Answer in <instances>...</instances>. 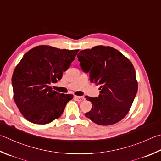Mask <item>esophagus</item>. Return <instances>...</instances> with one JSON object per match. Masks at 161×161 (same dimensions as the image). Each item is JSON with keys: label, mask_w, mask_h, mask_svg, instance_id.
Instances as JSON below:
<instances>
[{"label": "esophagus", "mask_w": 161, "mask_h": 161, "mask_svg": "<svg viewBox=\"0 0 161 161\" xmlns=\"http://www.w3.org/2000/svg\"><path fill=\"white\" fill-rule=\"evenodd\" d=\"M75 98L76 99L77 101H81V100H84V97H82V96H75Z\"/></svg>", "instance_id": "34e87169"}]
</instances>
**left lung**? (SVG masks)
I'll list each match as a JSON object with an SVG mask.
<instances>
[{
	"label": "left lung",
	"mask_w": 161,
	"mask_h": 161,
	"mask_svg": "<svg viewBox=\"0 0 161 161\" xmlns=\"http://www.w3.org/2000/svg\"><path fill=\"white\" fill-rule=\"evenodd\" d=\"M77 57L81 69L89 72L90 81L100 86L98 97L86 96L92 108L85 116L102 125L122 120L130 110L137 91L133 64L117 49L109 46L81 50Z\"/></svg>",
	"instance_id": "1"
}]
</instances>
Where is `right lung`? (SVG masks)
Here are the masks:
<instances>
[{"mask_svg":"<svg viewBox=\"0 0 161 161\" xmlns=\"http://www.w3.org/2000/svg\"><path fill=\"white\" fill-rule=\"evenodd\" d=\"M78 52L40 45L24 55L12 83L14 102L26 120L45 125L61 116L73 95L59 93L49 84L61 80Z\"/></svg>","mask_w":161,"mask_h":161,"instance_id":"add662e5","label":"right lung"}]
</instances>
